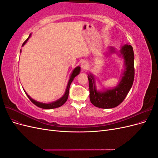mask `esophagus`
<instances>
[{"instance_id": "34e87169", "label": "esophagus", "mask_w": 158, "mask_h": 158, "mask_svg": "<svg viewBox=\"0 0 158 158\" xmlns=\"http://www.w3.org/2000/svg\"><path fill=\"white\" fill-rule=\"evenodd\" d=\"M81 67H82V69H87V67H88V64H87L86 62H85V61L82 62V63H81Z\"/></svg>"}]
</instances>
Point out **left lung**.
I'll use <instances>...</instances> for the list:
<instances>
[{"mask_svg":"<svg viewBox=\"0 0 158 158\" xmlns=\"http://www.w3.org/2000/svg\"><path fill=\"white\" fill-rule=\"evenodd\" d=\"M109 53H118L114 47L109 48ZM120 55L125 60V70L120 82L115 88L102 92L95 86V78L92 74L88 75L89 88V99L94 106L102 109H111L118 106L125 99L130 91L135 78V55L132 47L126 44L120 49Z\"/></svg>","mask_w":158,"mask_h":158,"instance_id":"1","label":"left lung"}]
</instances>
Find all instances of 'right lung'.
Segmentation results:
<instances>
[{
	"label": "right lung",
	"mask_w": 158,
	"mask_h": 158,
	"mask_svg": "<svg viewBox=\"0 0 158 158\" xmlns=\"http://www.w3.org/2000/svg\"><path fill=\"white\" fill-rule=\"evenodd\" d=\"M31 36V34L29 35V37H28L27 39L23 42V44H22V46L24 45L26 42L27 41V40H29V38ZM21 52V51H20ZM80 66H77V67H76L73 71V73H72L71 75H70V79H69V81L68 82V84H67V87H66V92L64 94V95L62 98H60V99H59L58 100H56V101L55 102H53L52 103H41V102H37L35 101V100H34L33 99H32L29 95H28L25 91V93L27 95V96L28 97V98H29L30 99V101L33 103L35 104L36 106L39 107L40 108H42V109H55V108H57V107H59L60 106H63V105L66 102V100H67L68 98H69V88H70V85L72 83V82H73V80L74 79V78L76 77V76L80 74Z\"/></svg>",
	"instance_id": "right-lung-1"
}]
</instances>
